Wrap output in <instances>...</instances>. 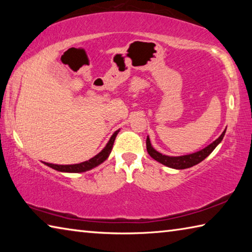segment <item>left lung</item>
<instances>
[{
	"label": "left lung",
	"instance_id": "left-lung-1",
	"mask_svg": "<svg viewBox=\"0 0 252 252\" xmlns=\"http://www.w3.org/2000/svg\"><path fill=\"white\" fill-rule=\"evenodd\" d=\"M225 133V130L221 133L216 141H213L211 144H209L208 147H206L202 150H200L198 152L191 153V155H187V156H180V157H169L165 155H162V153L158 152L155 148L151 146L150 139L149 136H147V151L149 155H150L151 158H153L156 161L160 162V163L167 165L169 168H173V169H187V168H191L193 165L200 163V162L203 161L206 158L210 155V153L215 150L216 147L222 141L223 136Z\"/></svg>",
	"mask_w": 252,
	"mask_h": 252
}]
</instances>
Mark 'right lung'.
I'll return each mask as SVG.
<instances>
[{
	"mask_svg": "<svg viewBox=\"0 0 252 252\" xmlns=\"http://www.w3.org/2000/svg\"><path fill=\"white\" fill-rule=\"evenodd\" d=\"M118 133H119V130L114 132V133L112 134V136H111V138H110L109 142L106 143V146L104 147L103 150L97 153L96 156L91 158L90 160L81 162V163H76V164H65V165L48 163V162H43V163L48 165V167L52 168L54 170H57V171H60V172L79 173V172L89 171V170H91L93 168L97 167V165L101 164L102 162H104L106 159H108V157L110 156V153H111V150H112V148H113L114 140H116Z\"/></svg>",
	"mask_w": 252,
	"mask_h": 252,
	"instance_id": "obj_1",
	"label": "right lung"
}]
</instances>
